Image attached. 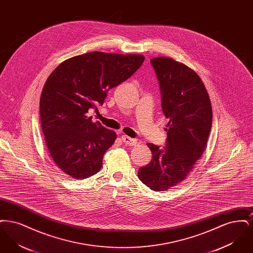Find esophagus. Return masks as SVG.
I'll use <instances>...</instances> for the list:
<instances>
[{"instance_id": "1", "label": "esophagus", "mask_w": 253, "mask_h": 253, "mask_svg": "<svg viewBox=\"0 0 253 253\" xmlns=\"http://www.w3.org/2000/svg\"><path fill=\"white\" fill-rule=\"evenodd\" d=\"M121 139H122V141H123L125 144L131 145V146L137 144V140H136V139L131 138V137H129V136H127V135H122V136H121Z\"/></svg>"}]
</instances>
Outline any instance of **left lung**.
<instances>
[{
	"label": "left lung",
	"mask_w": 253,
	"mask_h": 253,
	"mask_svg": "<svg viewBox=\"0 0 253 253\" xmlns=\"http://www.w3.org/2000/svg\"><path fill=\"white\" fill-rule=\"evenodd\" d=\"M169 120L166 148L148 143L152 160L138 169V178L153 191H168L184 180L202 157L212 123L211 99L196 73L173 59L151 60Z\"/></svg>",
	"instance_id": "1"
}]
</instances>
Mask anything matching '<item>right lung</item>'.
I'll list each match as a JSON object with an SVG mask.
<instances>
[{
    "mask_svg": "<svg viewBox=\"0 0 253 253\" xmlns=\"http://www.w3.org/2000/svg\"><path fill=\"white\" fill-rule=\"evenodd\" d=\"M138 54L89 52L64 60L50 74L40 99L42 129L50 157L73 178L98 172L116 132L93 122L89 109L103 104L107 92L143 63Z\"/></svg>",
    "mask_w": 253,
    "mask_h": 253,
    "instance_id": "obj_1",
    "label": "right lung"
}]
</instances>
